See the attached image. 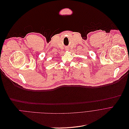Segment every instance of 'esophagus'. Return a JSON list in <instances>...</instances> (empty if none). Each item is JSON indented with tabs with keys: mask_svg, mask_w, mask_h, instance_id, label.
I'll return each mask as SVG.
<instances>
[{
	"mask_svg": "<svg viewBox=\"0 0 129 129\" xmlns=\"http://www.w3.org/2000/svg\"><path fill=\"white\" fill-rule=\"evenodd\" d=\"M66 50H67V51H68V49H66Z\"/></svg>",
	"mask_w": 129,
	"mask_h": 129,
	"instance_id": "34e87169",
	"label": "esophagus"
}]
</instances>
